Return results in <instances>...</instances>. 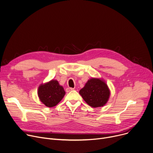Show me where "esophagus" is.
<instances>
[{"instance_id":"esophagus-1","label":"esophagus","mask_w":153,"mask_h":153,"mask_svg":"<svg viewBox=\"0 0 153 153\" xmlns=\"http://www.w3.org/2000/svg\"><path fill=\"white\" fill-rule=\"evenodd\" d=\"M74 89V88H67V89H66V91L67 92V93H69V92H70V91H73Z\"/></svg>"}]
</instances>
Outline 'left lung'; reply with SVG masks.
Wrapping results in <instances>:
<instances>
[{"label": "left lung", "mask_w": 153, "mask_h": 153, "mask_svg": "<svg viewBox=\"0 0 153 153\" xmlns=\"http://www.w3.org/2000/svg\"><path fill=\"white\" fill-rule=\"evenodd\" d=\"M79 94L88 105L98 108L107 103L110 96V90L103 79L93 77L87 81Z\"/></svg>", "instance_id": "obj_1"}]
</instances>
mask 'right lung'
<instances>
[{"label":"right lung","mask_w":153,"mask_h":153,"mask_svg":"<svg viewBox=\"0 0 153 153\" xmlns=\"http://www.w3.org/2000/svg\"><path fill=\"white\" fill-rule=\"evenodd\" d=\"M38 97L46 106L51 108L56 106L63 99L65 91L57 80H51L40 85L37 90Z\"/></svg>","instance_id":"obj_1"}]
</instances>
